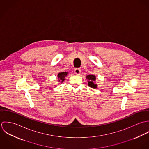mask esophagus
<instances>
[{
    "label": "esophagus",
    "instance_id": "1",
    "mask_svg": "<svg viewBox=\"0 0 149 149\" xmlns=\"http://www.w3.org/2000/svg\"><path fill=\"white\" fill-rule=\"evenodd\" d=\"M74 73H75L76 74L79 75V74L80 73V72H81V70H80V68H76V69H74Z\"/></svg>",
    "mask_w": 149,
    "mask_h": 149
}]
</instances>
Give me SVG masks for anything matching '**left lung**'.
I'll list each match as a JSON object with an SVG mask.
<instances>
[{
    "label": "left lung",
    "mask_w": 149,
    "mask_h": 149,
    "mask_svg": "<svg viewBox=\"0 0 149 149\" xmlns=\"http://www.w3.org/2000/svg\"><path fill=\"white\" fill-rule=\"evenodd\" d=\"M86 79L88 80V85L91 86L92 88H96L97 85L94 84V81L96 80V77L93 74H89L86 77Z\"/></svg>",
    "instance_id": "8db88e82"
}]
</instances>
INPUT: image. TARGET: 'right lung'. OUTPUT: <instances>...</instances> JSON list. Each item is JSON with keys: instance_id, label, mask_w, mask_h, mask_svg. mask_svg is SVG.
<instances>
[{"instance_id": "add662e5", "label": "right lung", "mask_w": 149, "mask_h": 149, "mask_svg": "<svg viewBox=\"0 0 149 149\" xmlns=\"http://www.w3.org/2000/svg\"><path fill=\"white\" fill-rule=\"evenodd\" d=\"M68 73L67 72H61V73H59L58 74V81H61V83H63L65 80V77L67 75Z\"/></svg>"}]
</instances>
